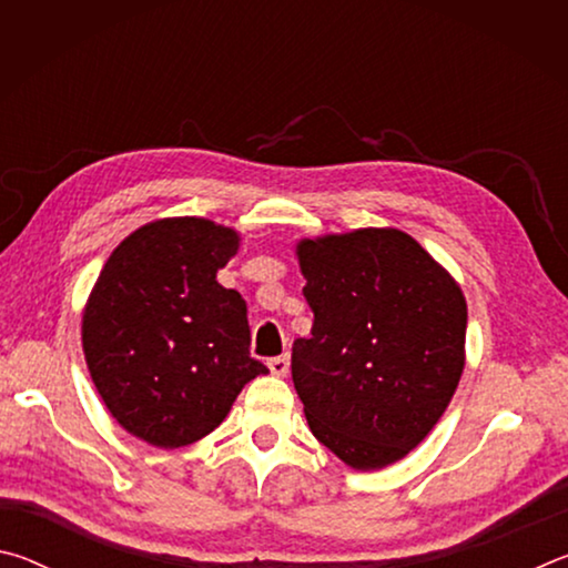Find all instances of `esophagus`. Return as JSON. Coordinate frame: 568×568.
<instances>
[{"instance_id": "obj_1", "label": "esophagus", "mask_w": 568, "mask_h": 568, "mask_svg": "<svg viewBox=\"0 0 568 568\" xmlns=\"http://www.w3.org/2000/svg\"><path fill=\"white\" fill-rule=\"evenodd\" d=\"M271 373L273 376H277V378H285L287 376V371H291V358H287V355H277V358H273L271 363Z\"/></svg>"}]
</instances>
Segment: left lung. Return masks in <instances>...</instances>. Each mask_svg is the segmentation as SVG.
<instances>
[{
	"label": "left lung",
	"instance_id": "8db88e82",
	"mask_svg": "<svg viewBox=\"0 0 568 568\" xmlns=\"http://www.w3.org/2000/svg\"><path fill=\"white\" fill-rule=\"evenodd\" d=\"M313 311L293 345V383L313 436L345 466L406 458L444 416L466 365V297L398 227L303 237Z\"/></svg>",
	"mask_w": 568,
	"mask_h": 568
}]
</instances>
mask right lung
Instances as JSON below:
<instances>
[{
  "label": "right lung",
  "mask_w": 568,
  "mask_h": 568,
  "mask_svg": "<svg viewBox=\"0 0 568 568\" xmlns=\"http://www.w3.org/2000/svg\"><path fill=\"white\" fill-rule=\"evenodd\" d=\"M240 233L160 217L112 250L82 311V351L112 418L155 448L195 444L267 368L250 358L247 305L217 283Z\"/></svg>",
  "instance_id": "add662e5"
}]
</instances>
